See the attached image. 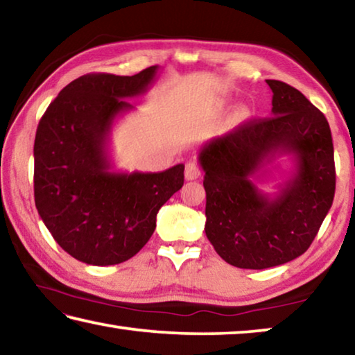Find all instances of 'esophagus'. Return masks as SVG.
I'll use <instances>...</instances> for the list:
<instances>
[{
	"instance_id": "esophagus-1",
	"label": "esophagus",
	"mask_w": 355,
	"mask_h": 355,
	"mask_svg": "<svg viewBox=\"0 0 355 355\" xmlns=\"http://www.w3.org/2000/svg\"><path fill=\"white\" fill-rule=\"evenodd\" d=\"M184 177L186 180H197L200 177V167L196 161H189L184 167Z\"/></svg>"
}]
</instances>
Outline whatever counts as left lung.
<instances>
[{"mask_svg":"<svg viewBox=\"0 0 355 355\" xmlns=\"http://www.w3.org/2000/svg\"><path fill=\"white\" fill-rule=\"evenodd\" d=\"M272 117L250 119L203 146L199 161L207 192L205 233L228 264L279 266L313 243L335 194L332 135L324 114L290 84L266 80ZM280 154L293 175L274 198L256 188Z\"/></svg>","mask_w":355,"mask_h":355,"instance_id":"8db88e82","label":"left lung"}]
</instances>
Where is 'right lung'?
<instances>
[{
  "mask_svg": "<svg viewBox=\"0 0 355 355\" xmlns=\"http://www.w3.org/2000/svg\"><path fill=\"white\" fill-rule=\"evenodd\" d=\"M158 65L133 76L89 73L67 84L42 116L34 141V200L55 241L76 260L110 266L135 257L159 208L182 188L184 166L114 172L107 142L114 120L133 110Z\"/></svg>",
  "mask_w": 355,
  "mask_h": 355,
  "instance_id": "right-lung-1",
  "label": "right lung"
}]
</instances>
